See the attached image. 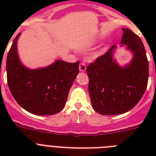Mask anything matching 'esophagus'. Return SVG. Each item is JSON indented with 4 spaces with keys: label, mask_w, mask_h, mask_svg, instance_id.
Returning a JSON list of instances; mask_svg holds the SVG:
<instances>
[{
    "label": "esophagus",
    "mask_w": 156,
    "mask_h": 156,
    "mask_svg": "<svg viewBox=\"0 0 156 156\" xmlns=\"http://www.w3.org/2000/svg\"><path fill=\"white\" fill-rule=\"evenodd\" d=\"M86 69H87V66H86V65H85L84 62H81L80 64V66H79L80 71L84 72V71H86Z\"/></svg>",
    "instance_id": "34e87169"
}]
</instances>
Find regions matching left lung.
Masks as SVG:
<instances>
[{"instance_id": "8db88e82", "label": "left lung", "mask_w": 156, "mask_h": 156, "mask_svg": "<svg viewBox=\"0 0 156 156\" xmlns=\"http://www.w3.org/2000/svg\"><path fill=\"white\" fill-rule=\"evenodd\" d=\"M122 31L121 44L133 55L129 64L124 67L117 64L113 45L87 67L92 107L101 115H119L132 109L148 85V62L142 41L129 29Z\"/></svg>"}]
</instances>
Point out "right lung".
<instances>
[{
  "label": "right lung",
  "instance_id": "right-lung-1",
  "mask_svg": "<svg viewBox=\"0 0 156 156\" xmlns=\"http://www.w3.org/2000/svg\"><path fill=\"white\" fill-rule=\"evenodd\" d=\"M14 40L7 57L8 87L25 110L35 115H55L64 108L69 91L79 73V61L74 63L57 60L49 66L30 69L19 60L17 42Z\"/></svg>",
  "mask_w": 156,
  "mask_h": 156
}]
</instances>
